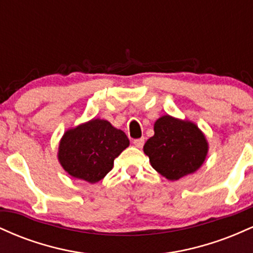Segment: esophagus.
Wrapping results in <instances>:
<instances>
[{"label": "esophagus", "mask_w": 253, "mask_h": 253, "mask_svg": "<svg viewBox=\"0 0 253 253\" xmlns=\"http://www.w3.org/2000/svg\"><path fill=\"white\" fill-rule=\"evenodd\" d=\"M145 143V139L144 138H140V139H135V140H133V144L135 145L138 149H141L143 147V145Z\"/></svg>", "instance_id": "esophagus-1"}]
</instances>
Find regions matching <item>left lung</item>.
<instances>
[{"label": "left lung", "mask_w": 253, "mask_h": 253, "mask_svg": "<svg viewBox=\"0 0 253 253\" xmlns=\"http://www.w3.org/2000/svg\"><path fill=\"white\" fill-rule=\"evenodd\" d=\"M155 135L144 145V153L157 172L169 181L191 175L205 163L208 141L196 124L167 114L157 119Z\"/></svg>", "instance_id": "1"}]
</instances>
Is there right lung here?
Instances as JSON below:
<instances>
[{
    "mask_svg": "<svg viewBox=\"0 0 253 253\" xmlns=\"http://www.w3.org/2000/svg\"><path fill=\"white\" fill-rule=\"evenodd\" d=\"M128 145L123 130L109 121L94 118L64 133L58 147V161L74 178L96 183L113 169L114 159Z\"/></svg>",
    "mask_w": 253,
    "mask_h": 253,
    "instance_id": "obj_1",
    "label": "right lung"
}]
</instances>
